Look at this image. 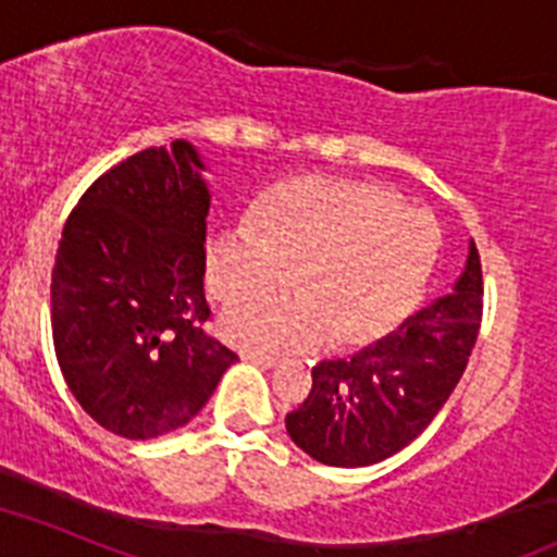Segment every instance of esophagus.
Instances as JSON below:
<instances>
[{"mask_svg": "<svg viewBox=\"0 0 557 557\" xmlns=\"http://www.w3.org/2000/svg\"><path fill=\"white\" fill-rule=\"evenodd\" d=\"M240 357L246 359V362H255V366H260V368H277L280 366L277 357H269V354H257V350H243Z\"/></svg>", "mask_w": 557, "mask_h": 557, "instance_id": "34e87169", "label": "esophagus"}]
</instances>
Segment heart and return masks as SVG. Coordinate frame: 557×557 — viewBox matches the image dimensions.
<instances>
[{
	"instance_id": "obj_1",
	"label": "heart",
	"mask_w": 557,
	"mask_h": 557,
	"mask_svg": "<svg viewBox=\"0 0 557 557\" xmlns=\"http://www.w3.org/2000/svg\"><path fill=\"white\" fill-rule=\"evenodd\" d=\"M436 221L401 207L394 191L345 177H306L269 200L263 228L232 221L214 232L207 277L223 302L301 292L228 308L223 334L265 354L311 350L334 339H382L419 306L438 255Z\"/></svg>"
}]
</instances>
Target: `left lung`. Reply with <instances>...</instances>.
I'll use <instances>...</instances> for the list:
<instances>
[{
  "mask_svg": "<svg viewBox=\"0 0 557 557\" xmlns=\"http://www.w3.org/2000/svg\"><path fill=\"white\" fill-rule=\"evenodd\" d=\"M481 260L470 240L447 297L350 359L314 366L311 394L286 416L288 436L329 467H368L408 447L450 399L481 329Z\"/></svg>",
  "mask_w": 557,
  "mask_h": 557,
  "instance_id": "obj_1",
  "label": "left lung"
}]
</instances>
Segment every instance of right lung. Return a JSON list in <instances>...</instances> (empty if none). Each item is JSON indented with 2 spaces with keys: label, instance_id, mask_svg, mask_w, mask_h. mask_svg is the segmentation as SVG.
I'll return each mask as SVG.
<instances>
[{
  "label": "right lung",
  "instance_id": "1",
  "mask_svg": "<svg viewBox=\"0 0 557 557\" xmlns=\"http://www.w3.org/2000/svg\"><path fill=\"white\" fill-rule=\"evenodd\" d=\"M203 170L189 141L149 147L98 177L64 223L50 283L55 359L115 436L184 428L237 362L203 331Z\"/></svg>",
  "mask_w": 557,
  "mask_h": 557
}]
</instances>
